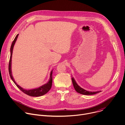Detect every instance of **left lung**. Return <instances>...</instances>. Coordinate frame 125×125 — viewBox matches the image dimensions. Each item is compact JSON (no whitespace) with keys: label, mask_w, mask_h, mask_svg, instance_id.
Wrapping results in <instances>:
<instances>
[{"label":"left lung","mask_w":125,"mask_h":125,"mask_svg":"<svg viewBox=\"0 0 125 125\" xmlns=\"http://www.w3.org/2000/svg\"><path fill=\"white\" fill-rule=\"evenodd\" d=\"M72 83L73 84V86L74 87L75 90H76V91L79 93L81 94H83V95H93V94H97L98 93L101 92V91H97V92H89L85 90L84 89L82 88L81 87H80L76 83V81L75 80L74 78L73 77L72 78Z\"/></svg>","instance_id":"obj_1"}]
</instances>
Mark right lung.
Here are the masks:
<instances>
[{"label":"right lung","mask_w":125,"mask_h":125,"mask_svg":"<svg viewBox=\"0 0 125 125\" xmlns=\"http://www.w3.org/2000/svg\"><path fill=\"white\" fill-rule=\"evenodd\" d=\"M18 35H19V34H18L16 36L15 39L14 40V41L12 42V43L11 44V48H10V54L11 55H10L9 63V73L10 78L12 79V80L13 81V82L16 85V86L25 94H26L29 96H33V97H38V96H41L43 95L44 94H46L50 90V88L52 86L53 70L51 71L50 74L49 80L46 83H45L39 87L33 88V89H31V90H26V89H24V88H22V87H21L19 85H18L16 83V82L15 81V80L13 77V76L12 74V71H11L12 56L13 47H14V44L17 41L18 37Z\"/></svg>","instance_id":"1"}]
</instances>
